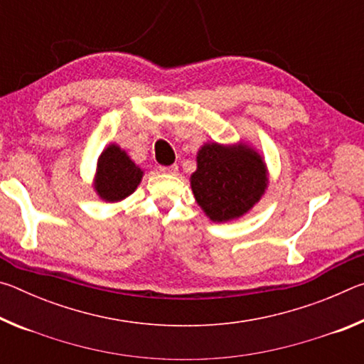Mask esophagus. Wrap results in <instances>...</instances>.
Returning <instances> with one entry per match:
<instances>
[{
    "instance_id": "obj_1",
    "label": "esophagus",
    "mask_w": 364,
    "mask_h": 364,
    "mask_svg": "<svg viewBox=\"0 0 364 364\" xmlns=\"http://www.w3.org/2000/svg\"><path fill=\"white\" fill-rule=\"evenodd\" d=\"M159 171H162V173H168V175H175L178 171L176 165H160Z\"/></svg>"
}]
</instances>
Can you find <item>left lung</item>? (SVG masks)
<instances>
[{
  "mask_svg": "<svg viewBox=\"0 0 364 364\" xmlns=\"http://www.w3.org/2000/svg\"><path fill=\"white\" fill-rule=\"evenodd\" d=\"M268 186L264 162L247 146L205 144L197 152V170L191 175L197 204L212 221L242 217Z\"/></svg>",
  "mask_w": 364,
  "mask_h": 364,
  "instance_id": "left-lung-1",
  "label": "left lung"
}]
</instances>
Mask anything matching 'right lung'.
I'll return each instance as SVG.
<instances>
[{
	"mask_svg": "<svg viewBox=\"0 0 364 364\" xmlns=\"http://www.w3.org/2000/svg\"><path fill=\"white\" fill-rule=\"evenodd\" d=\"M143 178V170L122 151L119 146L110 144L97 160V173L95 188L101 199L117 202L130 196Z\"/></svg>",
	"mask_w": 364,
	"mask_h": 364,
	"instance_id": "1",
	"label": "right lung"
}]
</instances>
